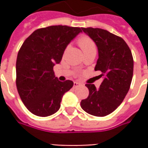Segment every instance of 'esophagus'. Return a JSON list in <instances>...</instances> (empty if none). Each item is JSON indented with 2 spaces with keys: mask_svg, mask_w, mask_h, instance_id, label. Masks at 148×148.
Segmentation results:
<instances>
[{
  "mask_svg": "<svg viewBox=\"0 0 148 148\" xmlns=\"http://www.w3.org/2000/svg\"><path fill=\"white\" fill-rule=\"evenodd\" d=\"M81 85H82V83L75 82H74V84H73V86H74V87H77V86H81Z\"/></svg>",
  "mask_w": 148,
  "mask_h": 148,
  "instance_id": "esophagus-1",
  "label": "esophagus"
}]
</instances>
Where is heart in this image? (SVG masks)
I'll return each mask as SVG.
<instances>
[{
    "label": "heart",
    "mask_w": 148,
    "mask_h": 148,
    "mask_svg": "<svg viewBox=\"0 0 148 148\" xmlns=\"http://www.w3.org/2000/svg\"><path fill=\"white\" fill-rule=\"evenodd\" d=\"M77 43L83 51V53L89 51V50L95 49V44L93 42V40L87 36H82L78 39Z\"/></svg>",
    "instance_id": "b5f03b06"
}]
</instances>
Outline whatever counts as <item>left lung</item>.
Returning a JSON list of instances; mask_svg holds the SVG:
<instances>
[{"label":"left lung","instance_id":"left-lung-1","mask_svg":"<svg viewBox=\"0 0 148 148\" xmlns=\"http://www.w3.org/2000/svg\"><path fill=\"white\" fill-rule=\"evenodd\" d=\"M97 46L99 58L95 67L104 80L99 90L86 84L89 95L81 101L83 110L91 115L104 117L116 110L130 88L134 73V58L122 38L98 28H82Z\"/></svg>","mask_w":148,"mask_h":148}]
</instances>
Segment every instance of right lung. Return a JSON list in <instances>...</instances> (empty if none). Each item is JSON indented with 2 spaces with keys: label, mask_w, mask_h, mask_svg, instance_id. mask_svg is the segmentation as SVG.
Masks as SVG:
<instances>
[{
  "label": "right lung",
  "mask_w": 148,
  "mask_h": 148,
  "mask_svg": "<svg viewBox=\"0 0 148 148\" xmlns=\"http://www.w3.org/2000/svg\"><path fill=\"white\" fill-rule=\"evenodd\" d=\"M82 32L78 27L49 26L33 32L22 44L16 60V87L32 114L47 117L60 109L63 95L73 82L58 81L53 66L59 64L67 45Z\"/></svg>",
  "instance_id": "obj_1"
}]
</instances>
